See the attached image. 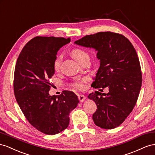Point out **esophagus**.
<instances>
[{
    "instance_id": "obj_1",
    "label": "esophagus",
    "mask_w": 155,
    "mask_h": 155,
    "mask_svg": "<svg viewBox=\"0 0 155 155\" xmlns=\"http://www.w3.org/2000/svg\"><path fill=\"white\" fill-rule=\"evenodd\" d=\"M78 100L80 102H83V101H84V100L86 99V97L84 95H79L78 96Z\"/></svg>"
}]
</instances>
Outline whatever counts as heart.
I'll return each mask as SVG.
<instances>
[{
    "mask_svg": "<svg viewBox=\"0 0 155 155\" xmlns=\"http://www.w3.org/2000/svg\"><path fill=\"white\" fill-rule=\"evenodd\" d=\"M71 55L73 58L78 61V62L81 63L82 61L86 59H90V56L88 53L85 51L80 48H75L71 51ZM61 62V56L58 55L53 63V68L56 71H58L60 69ZM87 81V78H77L71 83V86L73 88L78 90H82L84 88V84Z\"/></svg>",
    "mask_w": 155,
    "mask_h": 155,
    "instance_id": "b5f03b06",
    "label": "heart"
}]
</instances>
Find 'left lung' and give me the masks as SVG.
Masks as SVG:
<instances>
[{
	"mask_svg": "<svg viewBox=\"0 0 155 155\" xmlns=\"http://www.w3.org/2000/svg\"><path fill=\"white\" fill-rule=\"evenodd\" d=\"M74 43L97 51L100 67L91 86L99 91L109 89L107 94L95 91L88 95L97 104L93 120L104 129L119 127L135 107L142 82L134 47L123 35L112 32L86 35Z\"/></svg>",
	"mask_w": 155,
	"mask_h": 155,
	"instance_id": "obj_1",
	"label": "left lung"
}]
</instances>
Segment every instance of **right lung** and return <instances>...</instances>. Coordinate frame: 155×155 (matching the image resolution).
<instances>
[{
	"label": "right lung",
	"mask_w": 155,
	"mask_h": 155,
	"mask_svg": "<svg viewBox=\"0 0 155 155\" xmlns=\"http://www.w3.org/2000/svg\"><path fill=\"white\" fill-rule=\"evenodd\" d=\"M70 41L69 38L35 37L25 45L17 60L14 78L16 101L31 125L45 134L65 130L69 124V113L79 102L70 91H63L60 95L48 94L57 52Z\"/></svg>",
	"instance_id": "add662e5"
}]
</instances>
